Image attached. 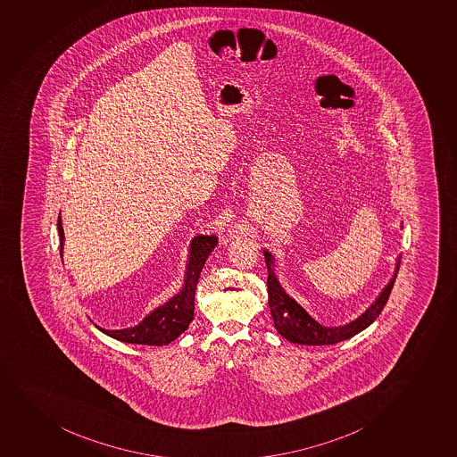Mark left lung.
Segmentation results:
<instances>
[{
    "instance_id": "left-lung-1",
    "label": "left lung",
    "mask_w": 457,
    "mask_h": 457,
    "mask_svg": "<svg viewBox=\"0 0 457 457\" xmlns=\"http://www.w3.org/2000/svg\"><path fill=\"white\" fill-rule=\"evenodd\" d=\"M263 253L266 266H268V295H270L268 303H270L275 328L290 343L310 345V346L336 345V343L356 336L365 328L370 327L388 301L389 294L395 286V277L399 272L400 259H402V255H399L393 278L367 312H362L360 318L355 319L353 322L347 323L345 327L327 328L316 322L295 299L290 298L284 292L283 287L279 286L278 279L275 277L274 257L268 251H263Z\"/></svg>"
}]
</instances>
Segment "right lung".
Here are the masks:
<instances>
[{"instance_id":"add662e5","label":"right lung","mask_w":457,"mask_h":457,"mask_svg":"<svg viewBox=\"0 0 457 457\" xmlns=\"http://www.w3.org/2000/svg\"><path fill=\"white\" fill-rule=\"evenodd\" d=\"M58 235H60V255L62 251V218L58 217ZM217 236H197L191 242L189 259H187V272H185V284L180 294L170 299L145 316L143 322L137 327L126 328L108 331L99 328L106 336L112 337L119 341H125L130 345H147V346H165L176 340L182 332L187 331L189 323L194 319V298L197 288L198 278L206 259L212 250L217 246Z\"/></svg>"}]
</instances>
